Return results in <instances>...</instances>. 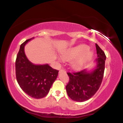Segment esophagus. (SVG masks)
I'll list each match as a JSON object with an SVG mask.
<instances>
[{
	"label": "esophagus",
	"instance_id": "obj_1",
	"mask_svg": "<svg viewBox=\"0 0 123 123\" xmlns=\"http://www.w3.org/2000/svg\"><path fill=\"white\" fill-rule=\"evenodd\" d=\"M66 72V70L65 69H61L60 70V73H65Z\"/></svg>",
	"mask_w": 123,
	"mask_h": 123
}]
</instances>
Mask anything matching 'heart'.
<instances>
[{
    "mask_svg": "<svg viewBox=\"0 0 123 123\" xmlns=\"http://www.w3.org/2000/svg\"><path fill=\"white\" fill-rule=\"evenodd\" d=\"M88 50V47L86 45H79L63 52L62 58L65 61H72L76 59L72 63V66L76 69L80 70L92 58V52Z\"/></svg>",
    "mask_w": 123,
    "mask_h": 123,
    "instance_id": "b5f03b06",
    "label": "heart"
}]
</instances>
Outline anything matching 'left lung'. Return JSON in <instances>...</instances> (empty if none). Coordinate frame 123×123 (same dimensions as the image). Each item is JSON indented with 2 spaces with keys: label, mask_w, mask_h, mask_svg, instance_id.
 <instances>
[{
  "label": "left lung",
  "mask_w": 123,
  "mask_h": 123,
  "mask_svg": "<svg viewBox=\"0 0 123 123\" xmlns=\"http://www.w3.org/2000/svg\"><path fill=\"white\" fill-rule=\"evenodd\" d=\"M95 46L98 58L96 59L97 66L95 69L91 72L84 69L67 73L69 80L66 86V92L73 101L84 102L90 99L97 92L102 83L106 55L97 44Z\"/></svg>",
  "instance_id": "left-lung-1"
}]
</instances>
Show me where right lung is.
<instances>
[{"label": "right lung", "mask_w": 123, "mask_h": 123, "mask_svg": "<svg viewBox=\"0 0 123 123\" xmlns=\"http://www.w3.org/2000/svg\"><path fill=\"white\" fill-rule=\"evenodd\" d=\"M32 39L21 44L15 61V74L19 87L26 94L40 99L47 95L59 71L48 64L34 65L28 60L24 47Z\"/></svg>", "instance_id": "obj_1"}]
</instances>
